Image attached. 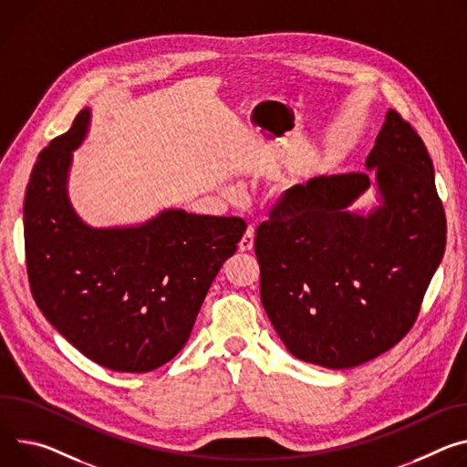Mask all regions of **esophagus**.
Here are the masks:
<instances>
[{
  "instance_id": "esophagus-1",
  "label": "esophagus",
  "mask_w": 467,
  "mask_h": 467,
  "mask_svg": "<svg viewBox=\"0 0 467 467\" xmlns=\"http://www.w3.org/2000/svg\"><path fill=\"white\" fill-rule=\"evenodd\" d=\"M253 245H255V229L247 227V231L244 233L238 247H240V251H251Z\"/></svg>"
}]
</instances>
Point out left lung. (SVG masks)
Masks as SVG:
<instances>
[{"instance_id":"1","label":"left lung","mask_w":467,"mask_h":467,"mask_svg":"<svg viewBox=\"0 0 467 467\" xmlns=\"http://www.w3.org/2000/svg\"><path fill=\"white\" fill-rule=\"evenodd\" d=\"M370 173L294 186L261 223V300L286 350L350 368L393 348L411 329L447 242L429 150L395 109L367 156ZM376 185L367 215L349 206Z\"/></svg>"}]
</instances>
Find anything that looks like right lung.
<instances>
[{"mask_svg":"<svg viewBox=\"0 0 467 467\" xmlns=\"http://www.w3.org/2000/svg\"><path fill=\"white\" fill-rule=\"evenodd\" d=\"M89 122V108L81 109L31 171L24 201L29 286L42 315L83 356L117 372H149L186 345L245 222L165 208L141 225H88L67 184Z\"/></svg>","mask_w":467,"mask_h":467,"instance_id":"obj_1","label":"right lung"}]
</instances>
